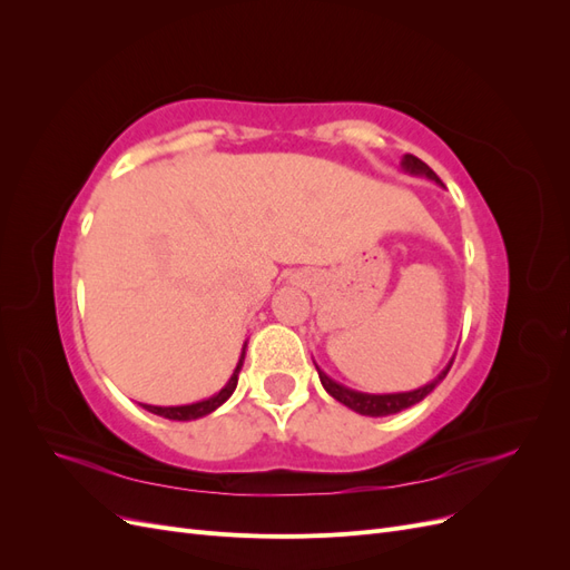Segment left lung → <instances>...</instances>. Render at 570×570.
Wrapping results in <instances>:
<instances>
[{
    "label": "left lung",
    "mask_w": 570,
    "mask_h": 570,
    "mask_svg": "<svg viewBox=\"0 0 570 570\" xmlns=\"http://www.w3.org/2000/svg\"><path fill=\"white\" fill-rule=\"evenodd\" d=\"M402 168L406 170V174H411V176H425V178H430V180H435V183L442 185V180L438 178L435 170L430 168L428 164H423L419 157H413V154H404ZM452 364H454V358L450 361V366H446V368L435 377L433 383H428V385H423V387H419V390L396 392V394H366V392H356V390H350V387H344V385L335 383L333 377H327L318 366H316V371H318L321 385L325 387V392L331 394V396H335V400H337L340 404L350 406L352 411L361 413V416H373V419H377V416H390V413H400V411H404V409H409V406H413V404H419L421 400H425V396L435 390V385H440V381H444V375L450 373Z\"/></svg>",
    "instance_id": "left-lung-1"
}]
</instances>
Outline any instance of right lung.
I'll return each instance as SVG.
<instances>
[{
	"instance_id": "right-lung-1",
	"label": "right lung",
	"mask_w": 570,
	"mask_h": 570,
	"mask_svg": "<svg viewBox=\"0 0 570 570\" xmlns=\"http://www.w3.org/2000/svg\"><path fill=\"white\" fill-rule=\"evenodd\" d=\"M245 347H247V344H245ZM245 347H243V354H239V361H237V366L230 375V381L226 383V387L216 392L214 396H209V400L185 404V406H151V404H142V406L151 413H157V416L168 419V421H195V419H202V416H209L212 411H216L235 392L237 375H239V371H243V364H245Z\"/></svg>"
}]
</instances>
